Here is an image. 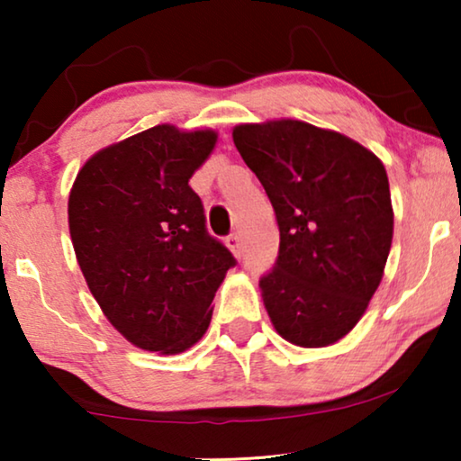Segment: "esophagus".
I'll return each instance as SVG.
<instances>
[{
  "mask_svg": "<svg viewBox=\"0 0 461 461\" xmlns=\"http://www.w3.org/2000/svg\"><path fill=\"white\" fill-rule=\"evenodd\" d=\"M226 245H229L232 254H235V256H241L243 241H241V235H239V232H230V235L226 237Z\"/></svg>",
  "mask_w": 461,
  "mask_h": 461,
  "instance_id": "34e87169",
  "label": "esophagus"
}]
</instances>
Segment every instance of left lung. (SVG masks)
Returning a JSON list of instances; mask_svg holds the SVG:
<instances>
[{"mask_svg":"<svg viewBox=\"0 0 461 461\" xmlns=\"http://www.w3.org/2000/svg\"><path fill=\"white\" fill-rule=\"evenodd\" d=\"M232 140L279 224V258L260 279L276 333L302 348L339 342L367 311L393 245L384 163L298 119L235 125Z\"/></svg>","mask_w":461,"mask_h":461,"instance_id":"1","label":"left lung"}]
</instances>
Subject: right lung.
Masks as SVG:
<instances>
[{
    "label": "right lung",
    "instance_id": "1",
    "mask_svg": "<svg viewBox=\"0 0 461 461\" xmlns=\"http://www.w3.org/2000/svg\"><path fill=\"white\" fill-rule=\"evenodd\" d=\"M216 142L213 130L155 125L94 153L68 194V232L87 287L142 350L180 355L197 344L235 267L207 235L203 203L188 186Z\"/></svg>",
    "mask_w": 461,
    "mask_h": 461
}]
</instances>
